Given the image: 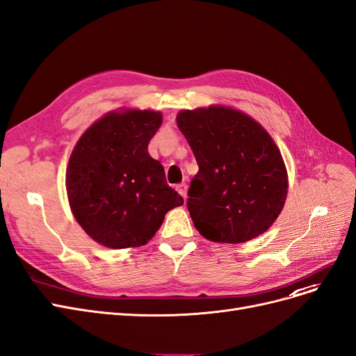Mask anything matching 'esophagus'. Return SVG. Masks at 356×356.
Listing matches in <instances>:
<instances>
[{
	"mask_svg": "<svg viewBox=\"0 0 356 356\" xmlns=\"http://www.w3.org/2000/svg\"><path fill=\"white\" fill-rule=\"evenodd\" d=\"M177 191L182 195V197L184 199H186L187 197V191H188V186H187V184H178V186H177Z\"/></svg>",
	"mask_w": 356,
	"mask_h": 356,
	"instance_id": "esophagus-1",
	"label": "esophagus"
}]
</instances>
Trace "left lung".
Listing matches in <instances>:
<instances>
[{
  "mask_svg": "<svg viewBox=\"0 0 356 356\" xmlns=\"http://www.w3.org/2000/svg\"><path fill=\"white\" fill-rule=\"evenodd\" d=\"M199 163L188 212L200 234L238 244L271 227L287 199L283 156L268 131L238 108L212 104L177 115Z\"/></svg>",
  "mask_w": 356,
  "mask_h": 356,
  "instance_id": "8db88e82",
  "label": "left lung"
}]
</instances>
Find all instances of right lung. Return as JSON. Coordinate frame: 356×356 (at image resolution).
I'll return each mask as SVG.
<instances>
[{"mask_svg":"<svg viewBox=\"0 0 356 356\" xmlns=\"http://www.w3.org/2000/svg\"><path fill=\"white\" fill-rule=\"evenodd\" d=\"M162 120L157 110L120 107L97 119L73 147L66 169L70 211L104 248L144 246L184 203L147 150Z\"/></svg>","mask_w":356,"mask_h":356,"instance_id":"1","label":"right lung"}]
</instances>
